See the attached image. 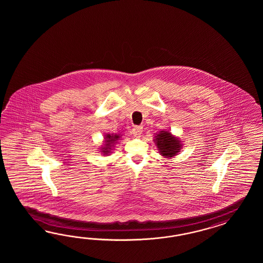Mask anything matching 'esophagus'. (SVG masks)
<instances>
[{"label": "esophagus", "instance_id": "34e87169", "mask_svg": "<svg viewBox=\"0 0 263 263\" xmlns=\"http://www.w3.org/2000/svg\"><path fill=\"white\" fill-rule=\"evenodd\" d=\"M132 133L136 138H140L143 133V127L142 126H135L132 130Z\"/></svg>", "mask_w": 263, "mask_h": 263}]
</instances>
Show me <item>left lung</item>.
Wrapping results in <instances>:
<instances>
[{"instance_id": "left-lung-1", "label": "left lung", "mask_w": 263, "mask_h": 263, "mask_svg": "<svg viewBox=\"0 0 263 263\" xmlns=\"http://www.w3.org/2000/svg\"><path fill=\"white\" fill-rule=\"evenodd\" d=\"M153 140L159 151V153L165 158H172L178 154L182 148V143L179 138L173 135L170 131H160Z\"/></svg>"}]
</instances>
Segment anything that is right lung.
Masks as SVG:
<instances>
[{
    "label": "right lung",
    "instance_id": "obj_1",
    "mask_svg": "<svg viewBox=\"0 0 263 263\" xmlns=\"http://www.w3.org/2000/svg\"><path fill=\"white\" fill-rule=\"evenodd\" d=\"M120 136L118 135V134H106L105 137H104V139H105V141H104V144L101 146V148H100V152L101 153L103 154V155H106V156H108L110 153H111V151H112V148L115 147L114 145L116 144V143L118 142V140L120 139Z\"/></svg>",
    "mask_w": 263,
    "mask_h": 263
}]
</instances>
